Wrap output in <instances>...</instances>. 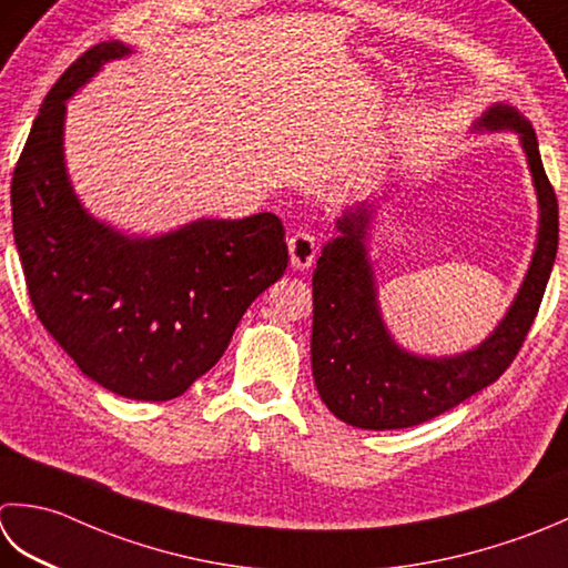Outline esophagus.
<instances>
[{
	"label": "esophagus",
	"mask_w": 568,
	"mask_h": 568,
	"mask_svg": "<svg viewBox=\"0 0 568 568\" xmlns=\"http://www.w3.org/2000/svg\"><path fill=\"white\" fill-rule=\"evenodd\" d=\"M287 251H291V263H293V268H297V271H307L310 265L315 263V255H317L315 236H310V233H305V231H297V233H293V236L287 239Z\"/></svg>",
	"instance_id": "obj_1"
}]
</instances>
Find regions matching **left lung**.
I'll list each match as a JSON object with an SVG mask.
<instances>
[{
	"instance_id": "obj_1",
	"label": "left lung",
	"mask_w": 568,
	"mask_h": 568,
	"mask_svg": "<svg viewBox=\"0 0 568 568\" xmlns=\"http://www.w3.org/2000/svg\"><path fill=\"white\" fill-rule=\"evenodd\" d=\"M515 130L539 199L535 258L513 307L480 347L458 357H416L388 335L376 303L366 229L372 204L344 211L313 275V376L322 402L339 420L366 430L418 426L497 382L521 349L537 317L559 246V204L539 158L537 135L517 108L497 103L477 130Z\"/></svg>"
}]
</instances>
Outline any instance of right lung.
I'll list each match as a JSON object with an SVG mask.
<instances>
[{
  "instance_id": "add662e5",
  "label": "right lung",
  "mask_w": 568,
  "mask_h": 568,
  "mask_svg": "<svg viewBox=\"0 0 568 568\" xmlns=\"http://www.w3.org/2000/svg\"><path fill=\"white\" fill-rule=\"evenodd\" d=\"M128 53L98 43L43 98L11 176V224L37 317L78 369L118 396L170 402L221 359L248 305L285 273L287 246L268 211L130 239L81 206L63 162L65 100Z\"/></svg>"
}]
</instances>
